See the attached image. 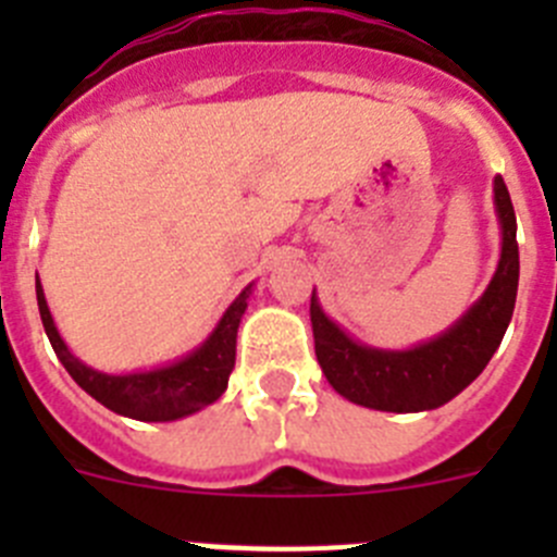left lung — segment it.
<instances>
[{
    "label": "left lung",
    "instance_id": "left-lung-1",
    "mask_svg": "<svg viewBox=\"0 0 557 557\" xmlns=\"http://www.w3.org/2000/svg\"><path fill=\"white\" fill-rule=\"evenodd\" d=\"M494 206L502 231V253L494 278L460 321L426 343L405 351L366 346L323 312L312 289L309 318L314 354L323 376L339 396L371 410L421 412L451 401L480 376L508 332L519 289L516 214L502 175L494 178Z\"/></svg>",
    "mask_w": 557,
    "mask_h": 557
}]
</instances>
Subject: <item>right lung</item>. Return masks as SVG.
I'll list each match as a JSON object with an SVG mask.
<instances>
[{
	"instance_id": "1",
	"label": "right lung",
	"mask_w": 557,
	"mask_h": 557,
	"mask_svg": "<svg viewBox=\"0 0 557 557\" xmlns=\"http://www.w3.org/2000/svg\"><path fill=\"white\" fill-rule=\"evenodd\" d=\"M253 284L236 295L231 307L225 309L218 326L211 329L209 337L195 351L175 359L170 366L150 368L136 373H102L88 368L86 362L69 351L58 332L52 312L44 298L41 282H36L38 312H41L44 332L55 348L58 359L75 379L77 385L97 398L102 407L113 410L116 416L136 418V421H178L214 405L228 387V376L234 371L236 359V329L248 309V295Z\"/></svg>"
}]
</instances>
